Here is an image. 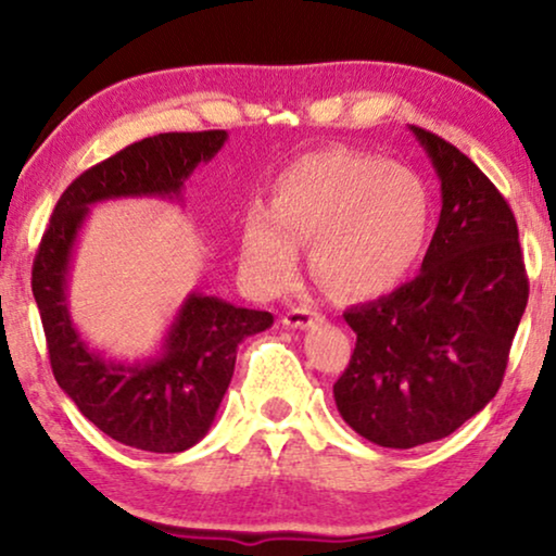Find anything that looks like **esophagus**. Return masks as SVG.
Returning a JSON list of instances; mask_svg holds the SVG:
<instances>
[{
  "instance_id": "obj_1",
  "label": "esophagus",
  "mask_w": 556,
  "mask_h": 556,
  "mask_svg": "<svg viewBox=\"0 0 556 556\" xmlns=\"http://www.w3.org/2000/svg\"><path fill=\"white\" fill-rule=\"evenodd\" d=\"M316 321H321V316L311 308H293L283 316L286 329H308V326H314Z\"/></svg>"
}]
</instances>
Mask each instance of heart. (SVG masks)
<instances>
[{
  "label": "heart",
  "instance_id": "1",
  "mask_svg": "<svg viewBox=\"0 0 556 556\" xmlns=\"http://www.w3.org/2000/svg\"><path fill=\"white\" fill-rule=\"evenodd\" d=\"M430 217L428 185L409 166L349 147L308 151L278 177L273 207L242 219V278L265 299L283 293L311 242V268L333 293L382 295L422 255Z\"/></svg>",
  "mask_w": 556,
  "mask_h": 556
}]
</instances>
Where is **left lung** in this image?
<instances>
[{
    "instance_id": "1",
    "label": "left lung",
    "mask_w": 556,
    "mask_h": 556,
    "mask_svg": "<svg viewBox=\"0 0 556 556\" xmlns=\"http://www.w3.org/2000/svg\"><path fill=\"white\" fill-rule=\"evenodd\" d=\"M409 131L440 179L435 235L420 276L346 311L356 346L333 384L349 428L397 451L447 438L496 397L529 299L504 197L453 143Z\"/></svg>"
}]
</instances>
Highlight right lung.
I'll use <instances>...</instances> for the list:
<instances>
[{
  "label": "right lung",
  "instance_id": "1",
  "mask_svg": "<svg viewBox=\"0 0 556 556\" xmlns=\"http://www.w3.org/2000/svg\"><path fill=\"white\" fill-rule=\"evenodd\" d=\"M225 141L227 131L159 134L90 166L58 200L35 255L33 293L60 390L98 430L139 451L181 453L207 435L230 387L238 344L270 329L273 316L192 291L154 356L109 359L73 324V253L90 207L141 197L181 202L185 181Z\"/></svg>",
  "mask_w": 556,
  "mask_h": 556
}]
</instances>
